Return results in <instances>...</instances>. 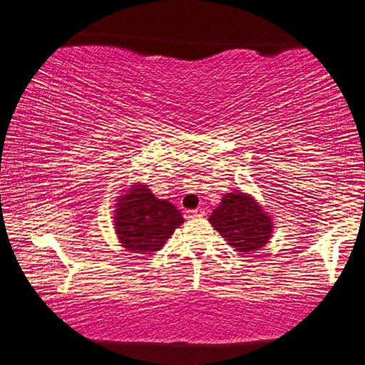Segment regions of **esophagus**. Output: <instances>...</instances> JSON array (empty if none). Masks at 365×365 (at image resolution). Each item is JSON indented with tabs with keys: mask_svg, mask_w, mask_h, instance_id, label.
Returning a JSON list of instances; mask_svg holds the SVG:
<instances>
[{
	"mask_svg": "<svg viewBox=\"0 0 365 365\" xmlns=\"http://www.w3.org/2000/svg\"><path fill=\"white\" fill-rule=\"evenodd\" d=\"M205 210L203 208H195V210H187L185 217L187 218H197V217H203Z\"/></svg>",
	"mask_w": 365,
	"mask_h": 365,
	"instance_id": "esophagus-1",
	"label": "esophagus"
}]
</instances>
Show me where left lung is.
<instances>
[{"label": "left lung", "mask_w": 365, "mask_h": 365, "mask_svg": "<svg viewBox=\"0 0 365 365\" xmlns=\"http://www.w3.org/2000/svg\"><path fill=\"white\" fill-rule=\"evenodd\" d=\"M208 222L230 246L243 255L263 248L274 228L273 218L264 212L258 200L241 190L223 195L222 203L213 210Z\"/></svg>", "instance_id": "8db88e82"}]
</instances>
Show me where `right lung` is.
<instances>
[{
	"mask_svg": "<svg viewBox=\"0 0 365 365\" xmlns=\"http://www.w3.org/2000/svg\"><path fill=\"white\" fill-rule=\"evenodd\" d=\"M115 200L114 228L127 251L153 255L162 250L183 217L167 200L157 198L145 183H133Z\"/></svg>",
	"mask_w": 365,
	"mask_h": 365,
	"instance_id": "right-lung-1",
	"label": "right lung"
}]
</instances>
